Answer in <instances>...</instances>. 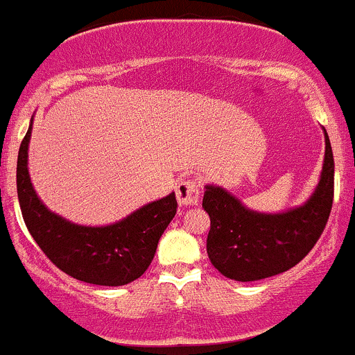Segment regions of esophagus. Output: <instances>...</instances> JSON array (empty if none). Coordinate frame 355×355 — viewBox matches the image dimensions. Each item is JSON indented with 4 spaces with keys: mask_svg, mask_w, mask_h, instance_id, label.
<instances>
[{
    "mask_svg": "<svg viewBox=\"0 0 355 355\" xmlns=\"http://www.w3.org/2000/svg\"><path fill=\"white\" fill-rule=\"evenodd\" d=\"M177 200L180 206H196L199 202L200 189L196 180H182L177 184Z\"/></svg>",
    "mask_w": 355,
    "mask_h": 355,
    "instance_id": "obj_1",
    "label": "esophagus"
}]
</instances>
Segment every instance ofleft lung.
Listing matches in <instances>:
<instances>
[{"instance_id":"left-lung-1","label":"left lung","mask_w":355,"mask_h":355,"mask_svg":"<svg viewBox=\"0 0 355 355\" xmlns=\"http://www.w3.org/2000/svg\"><path fill=\"white\" fill-rule=\"evenodd\" d=\"M323 171L316 191L304 206L282 214L247 209L220 187H206L202 207L211 218L207 256L227 278L254 282L275 277L295 266L320 241L333 204L331 144L324 132Z\"/></svg>"}]
</instances>
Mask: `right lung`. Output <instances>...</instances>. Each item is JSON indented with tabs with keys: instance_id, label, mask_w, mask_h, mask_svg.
I'll use <instances>...</instances> for the list:
<instances>
[{
	"instance_id": "add662e5",
	"label": "right lung",
	"mask_w": 355,
	"mask_h": 355,
	"mask_svg": "<svg viewBox=\"0 0 355 355\" xmlns=\"http://www.w3.org/2000/svg\"><path fill=\"white\" fill-rule=\"evenodd\" d=\"M32 121L19 149L17 194L27 230L56 268L80 282L118 287L144 275L157 242L177 213V199L146 204L108 227H80L51 213L34 192L27 170Z\"/></svg>"
}]
</instances>
